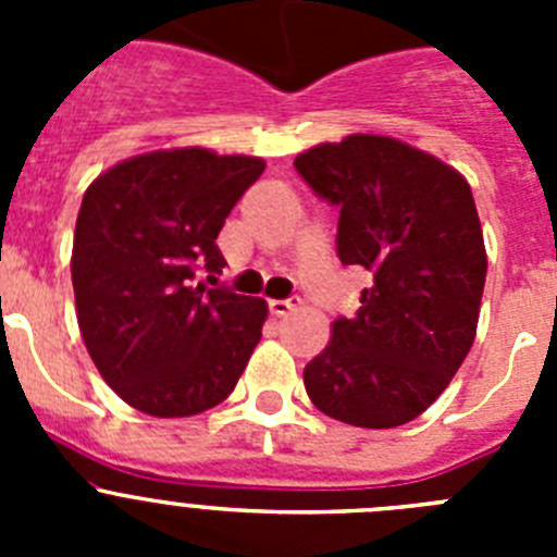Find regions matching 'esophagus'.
Returning a JSON list of instances; mask_svg holds the SVG:
<instances>
[{
    "instance_id": "34e87169",
    "label": "esophagus",
    "mask_w": 557,
    "mask_h": 557,
    "mask_svg": "<svg viewBox=\"0 0 557 557\" xmlns=\"http://www.w3.org/2000/svg\"><path fill=\"white\" fill-rule=\"evenodd\" d=\"M268 307H270V314H275V318H282V314H289L293 312L295 307H298V301H293V298H284V301H268Z\"/></svg>"
}]
</instances>
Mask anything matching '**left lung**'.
Listing matches in <instances>:
<instances>
[{
    "label": "left lung",
    "instance_id": "8db88e82",
    "mask_svg": "<svg viewBox=\"0 0 557 557\" xmlns=\"http://www.w3.org/2000/svg\"><path fill=\"white\" fill-rule=\"evenodd\" d=\"M339 206L337 256L373 278L354 318L304 368L312 405L366 430H391L435 401L469 354L488 256L469 181L432 152L376 133L323 141L295 159Z\"/></svg>",
    "mask_w": 557,
    "mask_h": 557
}]
</instances>
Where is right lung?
Masks as SVG:
<instances>
[{
	"label": "right lung",
	"mask_w": 557,
	"mask_h": 557,
	"mask_svg": "<svg viewBox=\"0 0 557 557\" xmlns=\"http://www.w3.org/2000/svg\"><path fill=\"white\" fill-rule=\"evenodd\" d=\"M264 172L259 156L170 147L88 184L72 245L77 326L108 387L133 410L186 418L218 407L262 339L268 304L195 287L220 273L218 234Z\"/></svg>",
	"instance_id": "add662e5"
}]
</instances>
